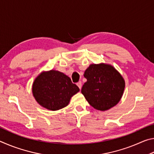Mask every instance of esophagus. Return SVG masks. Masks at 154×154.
<instances>
[{
  "instance_id": "34e87169",
  "label": "esophagus",
  "mask_w": 154,
  "mask_h": 154,
  "mask_svg": "<svg viewBox=\"0 0 154 154\" xmlns=\"http://www.w3.org/2000/svg\"><path fill=\"white\" fill-rule=\"evenodd\" d=\"M77 85L78 87H79V89H81V88H82V82H79L78 83H77Z\"/></svg>"
}]
</instances>
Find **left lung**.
Returning <instances> with one entry per match:
<instances>
[{
	"label": "left lung",
	"instance_id": "obj_1",
	"mask_svg": "<svg viewBox=\"0 0 154 154\" xmlns=\"http://www.w3.org/2000/svg\"><path fill=\"white\" fill-rule=\"evenodd\" d=\"M87 82L82 93L90 105L100 111H106L116 105L123 95L125 81L110 64H92L84 72Z\"/></svg>",
	"mask_w": 154,
	"mask_h": 154
}]
</instances>
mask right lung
I'll return each mask as SVG.
<instances>
[{"label":"right lung","mask_w":154,"mask_h":154,"mask_svg":"<svg viewBox=\"0 0 154 154\" xmlns=\"http://www.w3.org/2000/svg\"><path fill=\"white\" fill-rule=\"evenodd\" d=\"M35 100L43 107L56 111L66 106L71 97L79 91L70 77L62 72L51 70L42 72L32 84Z\"/></svg>","instance_id":"add662e5"}]
</instances>
